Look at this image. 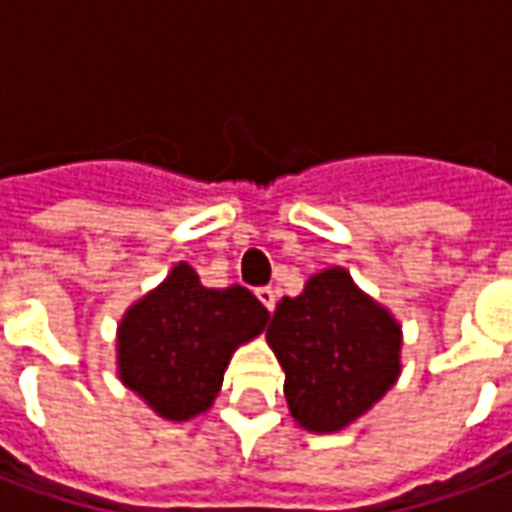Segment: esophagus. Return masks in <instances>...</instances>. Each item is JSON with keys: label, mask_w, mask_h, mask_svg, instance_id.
I'll return each mask as SVG.
<instances>
[{"label": "esophagus", "mask_w": 512, "mask_h": 512, "mask_svg": "<svg viewBox=\"0 0 512 512\" xmlns=\"http://www.w3.org/2000/svg\"><path fill=\"white\" fill-rule=\"evenodd\" d=\"M255 296H257V299H260V301H263V307H266L268 312H274V307H277V296H274V290H271V288H268V285H266V288H257V290H255Z\"/></svg>", "instance_id": "obj_1"}]
</instances>
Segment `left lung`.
Returning a JSON list of instances; mask_svg holds the SVG:
<instances>
[{"label": "left lung", "mask_w": 512, "mask_h": 512, "mask_svg": "<svg viewBox=\"0 0 512 512\" xmlns=\"http://www.w3.org/2000/svg\"><path fill=\"white\" fill-rule=\"evenodd\" d=\"M266 340L285 370L290 414L310 433L351 425L400 376V323L340 266L279 301Z\"/></svg>", "instance_id": "left-lung-1"}]
</instances>
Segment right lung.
Returning a JSON list of instances; mask_svg holds the SVG:
<instances>
[{
  "instance_id": "right-lung-1",
  "label": "right lung",
  "mask_w": 512,
  "mask_h": 512,
  "mask_svg": "<svg viewBox=\"0 0 512 512\" xmlns=\"http://www.w3.org/2000/svg\"><path fill=\"white\" fill-rule=\"evenodd\" d=\"M266 323L268 310L249 290L205 288L178 263L117 326L120 381L158 417L186 422L211 408L233 351Z\"/></svg>"
}]
</instances>
